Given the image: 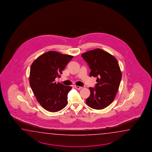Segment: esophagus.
Instances as JSON below:
<instances>
[{
	"label": "esophagus",
	"instance_id": "obj_1",
	"mask_svg": "<svg viewBox=\"0 0 152 152\" xmlns=\"http://www.w3.org/2000/svg\"><path fill=\"white\" fill-rule=\"evenodd\" d=\"M75 88H77L78 90H80V89H81L83 87H81V86H77V85H75Z\"/></svg>",
	"mask_w": 152,
	"mask_h": 152
}]
</instances>
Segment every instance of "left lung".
Returning a JSON list of instances; mask_svg holds the SVG:
<instances>
[{"mask_svg": "<svg viewBox=\"0 0 152 152\" xmlns=\"http://www.w3.org/2000/svg\"><path fill=\"white\" fill-rule=\"evenodd\" d=\"M91 69L90 76L97 77L95 88L90 87V96L86 99L89 107L100 110L113 102L118 90L122 73L116 58L101 49L81 54Z\"/></svg>", "mask_w": 152, "mask_h": 152, "instance_id": "8db88e82", "label": "left lung"}]
</instances>
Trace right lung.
Segmentation results:
<instances>
[{
  "instance_id": "right-lung-1",
  "label": "right lung",
  "mask_w": 152,
  "mask_h": 152,
  "mask_svg": "<svg viewBox=\"0 0 152 152\" xmlns=\"http://www.w3.org/2000/svg\"><path fill=\"white\" fill-rule=\"evenodd\" d=\"M73 56L49 51L40 55L32 62L29 82L39 104L45 110L55 113L63 109L68 103L67 94L71 86L56 83Z\"/></svg>"
}]
</instances>
